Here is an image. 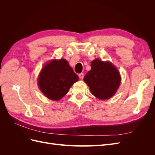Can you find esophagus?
Returning a JSON list of instances; mask_svg holds the SVG:
<instances>
[{
	"instance_id": "34e87169",
	"label": "esophagus",
	"mask_w": 155,
	"mask_h": 155,
	"mask_svg": "<svg viewBox=\"0 0 155 155\" xmlns=\"http://www.w3.org/2000/svg\"><path fill=\"white\" fill-rule=\"evenodd\" d=\"M78 76H79V78H80L81 79H83V78H84V74H83V73H81V74H79V75H78Z\"/></svg>"
}]
</instances>
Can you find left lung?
<instances>
[{
    "mask_svg": "<svg viewBox=\"0 0 155 155\" xmlns=\"http://www.w3.org/2000/svg\"><path fill=\"white\" fill-rule=\"evenodd\" d=\"M92 94L100 100L113 96L118 88L121 78L117 68L110 62L96 59L91 63V70L84 78Z\"/></svg>",
    "mask_w": 155,
    "mask_h": 155,
    "instance_id": "obj_1",
    "label": "left lung"
}]
</instances>
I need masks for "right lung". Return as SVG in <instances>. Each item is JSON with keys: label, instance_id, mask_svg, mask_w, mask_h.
<instances>
[{"label": "right lung", "instance_id": "obj_1", "mask_svg": "<svg viewBox=\"0 0 155 155\" xmlns=\"http://www.w3.org/2000/svg\"><path fill=\"white\" fill-rule=\"evenodd\" d=\"M78 79L67 61L54 59L42 69L38 84L41 91L48 98L59 100L67 94Z\"/></svg>", "mask_w": 155, "mask_h": 155}]
</instances>
